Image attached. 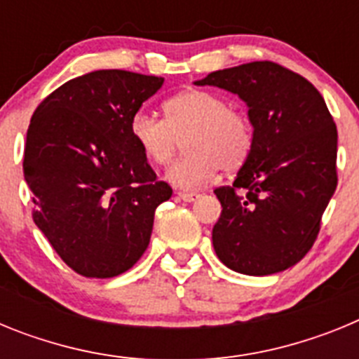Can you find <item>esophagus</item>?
Masks as SVG:
<instances>
[{"mask_svg":"<svg viewBox=\"0 0 359 359\" xmlns=\"http://www.w3.org/2000/svg\"><path fill=\"white\" fill-rule=\"evenodd\" d=\"M177 196H180L183 201H189V203L199 198V194H196V192H185V190H180V192H177Z\"/></svg>","mask_w":359,"mask_h":359,"instance_id":"34e87169","label":"esophagus"}]
</instances>
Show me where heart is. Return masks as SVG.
<instances>
[{"mask_svg": "<svg viewBox=\"0 0 359 359\" xmlns=\"http://www.w3.org/2000/svg\"><path fill=\"white\" fill-rule=\"evenodd\" d=\"M165 118L138 111L129 123L133 140L145 160L169 163L180 144L187 154L177 158L167 177L182 189H198L214 180L217 170L241 169L255 144L253 122L244 111L230 107L221 95L187 90L163 104Z\"/></svg>", "mask_w": 359, "mask_h": 359, "instance_id": "b5f03b06", "label": "heart"}]
</instances>
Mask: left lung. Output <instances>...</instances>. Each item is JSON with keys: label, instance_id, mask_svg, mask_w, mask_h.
Here are the masks:
<instances>
[{"label": "left lung", "instance_id": "left-lung-1", "mask_svg": "<svg viewBox=\"0 0 359 359\" xmlns=\"http://www.w3.org/2000/svg\"><path fill=\"white\" fill-rule=\"evenodd\" d=\"M248 104L255 144L231 185L215 189L212 230L219 261L237 273L271 275L304 259L338 185V131L325 100L302 75L271 61L208 73Z\"/></svg>", "mask_w": 359, "mask_h": 359}]
</instances>
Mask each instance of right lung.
I'll return each instance as SVG.
<instances>
[{"label":"right lung","instance_id":"right-lung-1","mask_svg":"<svg viewBox=\"0 0 359 359\" xmlns=\"http://www.w3.org/2000/svg\"><path fill=\"white\" fill-rule=\"evenodd\" d=\"M163 79L98 69L65 82L30 118L23 174L32 217L82 277L128 271L147 250L158 205L172 196L129 123Z\"/></svg>","mask_w":359,"mask_h":359}]
</instances>
